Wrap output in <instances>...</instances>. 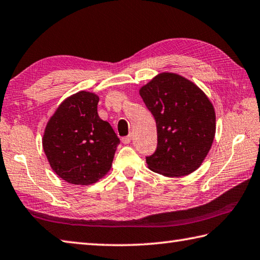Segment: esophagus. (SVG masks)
I'll return each mask as SVG.
<instances>
[{
    "instance_id": "esophagus-1",
    "label": "esophagus",
    "mask_w": 260,
    "mask_h": 260,
    "mask_svg": "<svg viewBox=\"0 0 260 260\" xmlns=\"http://www.w3.org/2000/svg\"><path fill=\"white\" fill-rule=\"evenodd\" d=\"M132 141V135H127V136H124V138H121V142L124 144H129Z\"/></svg>"
}]
</instances>
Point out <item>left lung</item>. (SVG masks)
<instances>
[{
  "mask_svg": "<svg viewBox=\"0 0 260 260\" xmlns=\"http://www.w3.org/2000/svg\"><path fill=\"white\" fill-rule=\"evenodd\" d=\"M140 95L157 124V149L145 157L149 168L168 177L194 172L215 136L216 116L209 99L192 82L169 73L154 77Z\"/></svg>",
  "mask_w": 260,
  "mask_h": 260,
  "instance_id": "left-lung-1",
  "label": "left lung"
}]
</instances>
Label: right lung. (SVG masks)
Listing matches in <instances>:
<instances>
[{"label": "right lung", "instance_id": "right-lung-1", "mask_svg": "<svg viewBox=\"0 0 260 260\" xmlns=\"http://www.w3.org/2000/svg\"><path fill=\"white\" fill-rule=\"evenodd\" d=\"M99 98L78 92L64 100L51 117L43 149L51 167L66 182L88 185L109 171L120 140L98 115Z\"/></svg>", "mask_w": 260, "mask_h": 260}]
</instances>
